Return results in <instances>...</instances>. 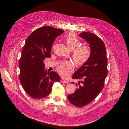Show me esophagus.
Here are the masks:
<instances>
[{"mask_svg": "<svg viewBox=\"0 0 129 129\" xmlns=\"http://www.w3.org/2000/svg\"><path fill=\"white\" fill-rule=\"evenodd\" d=\"M61 82H62V83H65V84H69V82H67V80H64V79H62V80H61Z\"/></svg>", "mask_w": 129, "mask_h": 129, "instance_id": "obj_1", "label": "esophagus"}]
</instances>
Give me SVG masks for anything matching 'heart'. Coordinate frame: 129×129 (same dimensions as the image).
Instances as JSON below:
<instances>
[{
    "label": "heart",
    "mask_w": 129,
    "mask_h": 129,
    "mask_svg": "<svg viewBox=\"0 0 129 129\" xmlns=\"http://www.w3.org/2000/svg\"><path fill=\"white\" fill-rule=\"evenodd\" d=\"M67 48L73 51L72 57L77 65L82 66L85 64L91 55V49L87 45H80L79 40L74 33H71L65 38ZM74 66L71 62H63L57 67V71L63 77H66L73 71Z\"/></svg>",
    "instance_id": "b5f03b06"
}]
</instances>
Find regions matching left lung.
<instances>
[{
    "mask_svg": "<svg viewBox=\"0 0 129 129\" xmlns=\"http://www.w3.org/2000/svg\"><path fill=\"white\" fill-rule=\"evenodd\" d=\"M79 36L89 44L91 55L73 75V79L82 80L76 84L77 88L75 91L69 94L67 98L73 105L82 107L92 102L102 91L108 74V62L106 47L102 40L88 32L81 33Z\"/></svg>",
    "mask_w": 129,
    "mask_h": 129,
    "instance_id": "1",
    "label": "left lung"
}]
</instances>
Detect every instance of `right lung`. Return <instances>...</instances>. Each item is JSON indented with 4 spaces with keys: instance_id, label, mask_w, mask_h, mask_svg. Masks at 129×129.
Returning <instances> with one entry per match:
<instances>
[{
    "instance_id": "obj_1",
    "label": "right lung",
    "mask_w": 129,
    "mask_h": 129,
    "mask_svg": "<svg viewBox=\"0 0 129 129\" xmlns=\"http://www.w3.org/2000/svg\"><path fill=\"white\" fill-rule=\"evenodd\" d=\"M63 32V30L44 26L32 32L25 41L19 60V79L24 91L33 98L48 96L54 83L59 82L57 73L44 70L43 61L51 57L54 41Z\"/></svg>"
}]
</instances>
